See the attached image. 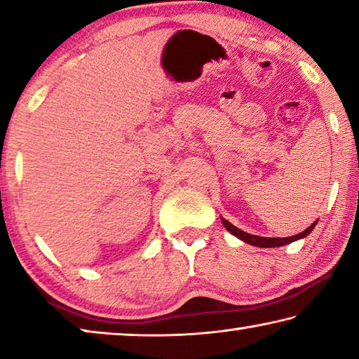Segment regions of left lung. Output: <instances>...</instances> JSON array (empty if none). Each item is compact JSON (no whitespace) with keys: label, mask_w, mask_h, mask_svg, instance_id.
Returning a JSON list of instances; mask_svg holds the SVG:
<instances>
[{"label":"left lung","mask_w":359,"mask_h":359,"mask_svg":"<svg viewBox=\"0 0 359 359\" xmlns=\"http://www.w3.org/2000/svg\"><path fill=\"white\" fill-rule=\"evenodd\" d=\"M222 223L224 224V228H226L231 234L236 236V238H239L241 241H244V242H247V244H250V245L264 247V248L280 247V245H285V244H291V242H293V241L306 238V236L315 228V224H317V222H315L307 229H304L302 233L296 234V236H290V238H261V236H253V234L245 233V231H242L238 226H234V224H231L228 220H224V218H222Z\"/></svg>","instance_id":"left-lung-1"}]
</instances>
